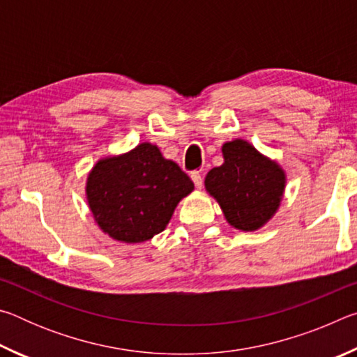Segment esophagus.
I'll list each match as a JSON object with an SVG mask.
<instances>
[{"mask_svg":"<svg viewBox=\"0 0 357 357\" xmlns=\"http://www.w3.org/2000/svg\"><path fill=\"white\" fill-rule=\"evenodd\" d=\"M190 178H192L193 184H195L197 189H202V187H203V178H202V174L198 173V172H192V173H190Z\"/></svg>","mask_w":357,"mask_h":357,"instance_id":"esophagus-1","label":"esophagus"}]
</instances>
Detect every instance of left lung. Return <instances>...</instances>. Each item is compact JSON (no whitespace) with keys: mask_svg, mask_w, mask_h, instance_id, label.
<instances>
[{"mask_svg":"<svg viewBox=\"0 0 357 357\" xmlns=\"http://www.w3.org/2000/svg\"><path fill=\"white\" fill-rule=\"evenodd\" d=\"M222 154L223 164L209 170L204 187L229 225L241 231H257L279 209L287 174L275 160L241 138L223 144Z\"/></svg>","mask_w":357,"mask_h":357,"instance_id":"1","label":"left lung"}]
</instances>
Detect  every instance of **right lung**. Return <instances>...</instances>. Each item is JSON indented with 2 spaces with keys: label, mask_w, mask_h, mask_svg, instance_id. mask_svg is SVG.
Masks as SVG:
<instances>
[{
  "label": "right lung",
  "mask_w": 357,
  "mask_h": 357,
  "mask_svg": "<svg viewBox=\"0 0 357 357\" xmlns=\"http://www.w3.org/2000/svg\"><path fill=\"white\" fill-rule=\"evenodd\" d=\"M84 190L102 231L119 243L140 244L164 231L193 183L155 144L140 143L98 160Z\"/></svg>",
  "instance_id": "1"
}]
</instances>
